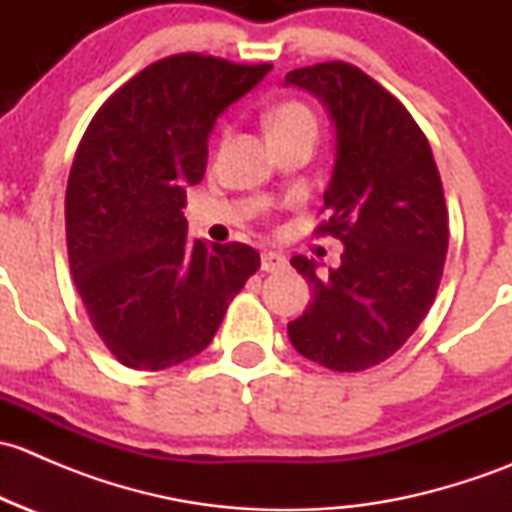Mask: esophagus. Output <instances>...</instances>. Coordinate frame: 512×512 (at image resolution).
<instances>
[{
  "label": "esophagus",
  "instance_id": "obj_1",
  "mask_svg": "<svg viewBox=\"0 0 512 512\" xmlns=\"http://www.w3.org/2000/svg\"><path fill=\"white\" fill-rule=\"evenodd\" d=\"M260 267H262V272H280V270H285V267H287V257L282 255V252L265 250V252H262Z\"/></svg>",
  "mask_w": 512,
  "mask_h": 512
}]
</instances>
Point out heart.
Returning a JSON list of instances; mask_svg holds the SVG:
<instances>
[{
	"mask_svg": "<svg viewBox=\"0 0 512 512\" xmlns=\"http://www.w3.org/2000/svg\"><path fill=\"white\" fill-rule=\"evenodd\" d=\"M267 131H270V138L289 136V133L297 131L314 133L317 131V121H314L312 111L304 103L285 101L267 113Z\"/></svg>",
	"mask_w": 512,
	"mask_h": 512,
	"instance_id": "obj_1",
	"label": "heart"
}]
</instances>
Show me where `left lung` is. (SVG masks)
Wrapping results in <instances>:
<instances>
[{"label": "left lung", "instance_id": "1", "mask_svg": "<svg viewBox=\"0 0 512 512\" xmlns=\"http://www.w3.org/2000/svg\"><path fill=\"white\" fill-rule=\"evenodd\" d=\"M285 86L307 91L334 126V165L319 232L339 237L342 265L319 272L292 257L312 285L292 347L332 371H364L399 352L436 297L448 250V210L431 146L411 113L344 61L304 66Z\"/></svg>", "mask_w": 512, "mask_h": 512}]
</instances>
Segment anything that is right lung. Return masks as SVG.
<instances>
[{
  "mask_svg": "<svg viewBox=\"0 0 512 512\" xmlns=\"http://www.w3.org/2000/svg\"><path fill=\"white\" fill-rule=\"evenodd\" d=\"M270 69L168 56L108 98L81 138L66 185L71 275L123 366L160 371L203 352L260 267L240 242L188 240L183 208L218 118Z\"/></svg>",
  "mask_w": 512,
  "mask_h": 512,
  "instance_id": "obj_1",
  "label": "right lung"
}]
</instances>
